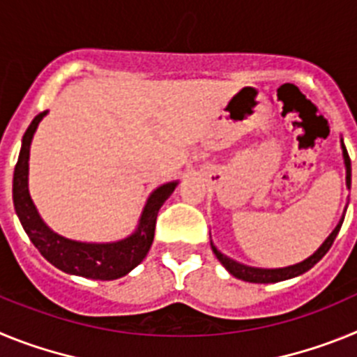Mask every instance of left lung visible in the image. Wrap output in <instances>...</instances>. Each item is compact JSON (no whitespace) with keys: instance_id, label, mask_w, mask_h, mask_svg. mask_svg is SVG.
<instances>
[{"instance_id":"1","label":"left lung","mask_w":357,"mask_h":357,"mask_svg":"<svg viewBox=\"0 0 357 357\" xmlns=\"http://www.w3.org/2000/svg\"><path fill=\"white\" fill-rule=\"evenodd\" d=\"M342 150H343V160H345V168H347V188H351V159H349V153H347V148H345V144H343V141H342ZM343 218H345V214L342 216V220H340V223L336 225V229L331 232L329 238L321 243V247L318 248V250L314 252L311 257L304 259L302 263L293 264V266H286V268H254V266H247V264H241V263H238V261L230 259V257L223 255L222 252L214 247L213 243H211V247H213V252H214V255L218 257V261H220V263H222L223 266L227 268V272H229L230 275H234L236 279H241V280H245V282H255V284H270V282H280V280L293 279V277L302 275V273H305L307 270H311V268H313L314 264H317L318 261H320L321 257L327 254V252H329V248L333 247L334 239H336V236H338L340 229H342Z\"/></svg>"}]
</instances>
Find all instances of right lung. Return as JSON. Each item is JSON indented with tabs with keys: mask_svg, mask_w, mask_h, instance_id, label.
<instances>
[{
	"mask_svg": "<svg viewBox=\"0 0 357 357\" xmlns=\"http://www.w3.org/2000/svg\"><path fill=\"white\" fill-rule=\"evenodd\" d=\"M46 112L48 110L37 114L24 132L23 144H21L19 159L14 169L12 195H14V207L19 222L44 259L50 261L53 266L62 272L94 280H114L127 275L146 257L151 243H153V234H155L157 213L164 202L168 200L169 195L175 191L178 182L162 184L150 195L139 218V223H137V229L128 238L114 243H82L56 234L43 222V218L39 216L30 193H28L30 144L40 119L46 116Z\"/></svg>",
	"mask_w": 357,
	"mask_h": 357,
	"instance_id": "obj_1",
	"label": "right lung"
}]
</instances>
